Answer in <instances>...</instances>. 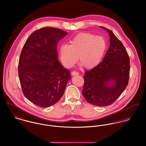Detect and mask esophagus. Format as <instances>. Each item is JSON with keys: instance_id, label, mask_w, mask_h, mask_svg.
<instances>
[{"instance_id": "34e87169", "label": "esophagus", "mask_w": 146, "mask_h": 146, "mask_svg": "<svg viewBox=\"0 0 146 146\" xmlns=\"http://www.w3.org/2000/svg\"><path fill=\"white\" fill-rule=\"evenodd\" d=\"M71 75L72 76H76V75H79V72H76V71H72L71 72Z\"/></svg>"}]
</instances>
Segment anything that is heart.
Returning a JSON list of instances; mask_svg holds the SVG:
<instances>
[{
  "instance_id": "1",
  "label": "heart",
  "mask_w": 146,
  "mask_h": 146,
  "mask_svg": "<svg viewBox=\"0 0 146 146\" xmlns=\"http://www.w3.org/2000/svg\"><path fill=\"white\" fill-rule=\"evenodd\" d=\"M70 45L62 44L59 55L63 65L72 67L78 60L88 69L97 66L101 62L107 49V43L104 37L89 33H82L70 40Z\"/></svg>"
}]
</instances>
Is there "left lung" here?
Listing matches in <instances>:
<instances>
[{
    "mask_svg": "<svg viewBox=\"0 0 146 146\" xmlns=\"http://www.w3.org/2000/svg\"><path fill=\"white\" fill-rule=\"evenodd\" d=\"M100 27L109 34L110 46L102 61L85 72L82 94L88 103L104 107L112 104L126 88L130 60L124 45L113 32Z\"/></svg>",
    "mask_w": 146,
    "mask_h": 146,
    "instance_id": "left-lung-1",
    "label": "left lung"
}]
</instances>
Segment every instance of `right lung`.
I'll return each mask as SVG.
<instances>
[{
    "label": "right lung",
    "instance_id": "right-lung-1",
    "mask_svg": "<svg viewBox=\"0 0 146 146\" xmlns=\"http://www.w3.org/2000/svg\"><path fill=\"white\" fill-rule=\"evenodd\" d=\"M67 34L60 29L42 27L30 35L21 51L18 70L23 93L40 107L58 102L71 78L58 61L57 50L58 42Z\"/></svg>",
    "mask_w": 146,
    "mask_h": 146
}]
</instances>
